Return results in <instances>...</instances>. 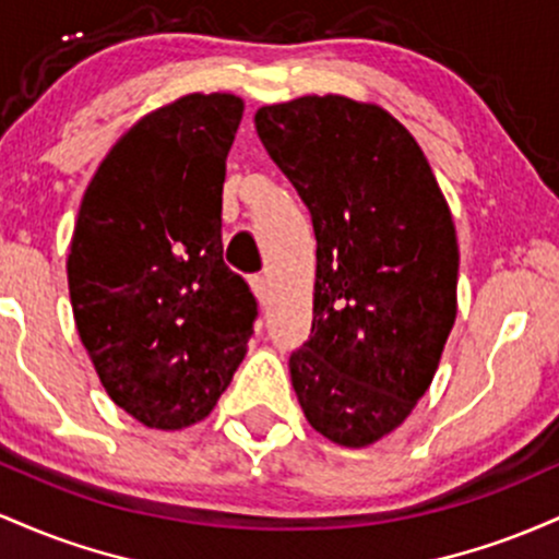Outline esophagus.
Listing matches in <instances>:
<instances>
[{"instance_id": "1", "label": "esophagus", "mask_w": 559, "mask_h": 559, "mask_svg": "<svg viewBox=\"0 0 559 559\" xmlns=\"http://www.w3.org/2000/svg\"><path fill=\"white\" fill-rule=\"evenodd\" d=\"M248 282H250V290H253V296L263 304V300L269 298V282H266V277H261V274H253V277H250Z\"/></svg>"}]
</instances>
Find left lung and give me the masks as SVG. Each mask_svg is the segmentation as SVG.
I'll return each instance as SVG.
<instances>
[{
    "label": "left lung",
    "mask_w": 559,
    "mask_h": 559,
    "mask_svg": "<svg viewBox=\"0 0 559 559\" xmlns=\"http://www.w3.org/2000/svg\"><path fill=\"white\" fill-rule=\"evenodd\" d=\"M255 131L311 213V337L290 380L317 432L361 449L430 388L456 319L460 248L432 168L374 103L306 94L263 105Z\"/></svg>",
    "instance_id": "1"
}]
</instances>
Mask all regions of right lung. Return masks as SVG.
<instances>
[{"instance_id":"right-lung-1","label":"right lung","mask_w":559,"mask_h":559,"mask_svg":"<svg viewBox=\"0 0 559 559\" xmlns=\"http://www.w3.org/2000/svg\"><path fill=\"white\" fill-rule=\"evenodd\" d=\"M229 92L147 112L81 200L68 290L112 404L155 430L211 415L253 335L255 298L224 263L222 190L242 121Z\"/></svg>"}]
</instances>
